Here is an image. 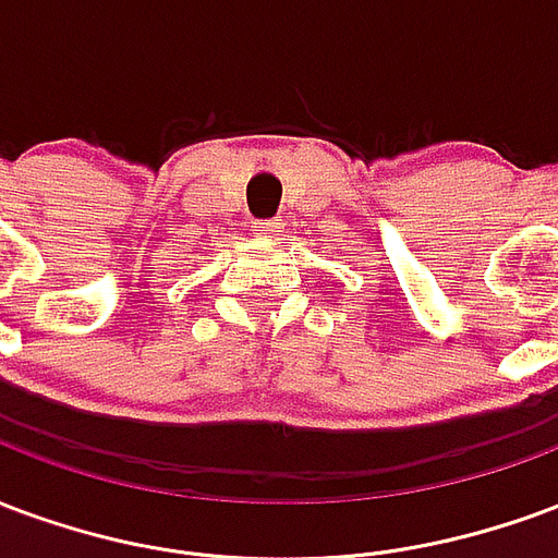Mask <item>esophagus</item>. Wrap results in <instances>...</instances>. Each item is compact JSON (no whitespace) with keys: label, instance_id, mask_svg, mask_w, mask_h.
Returning a JSON list of instances; mask_svg holds the SVG:
<instances>
[{"label":"esophagus","instance_id":"34e87169","mask_svg":"<svg viewBox=\"0 0 558 558\" xmlns=\"http://www.w3.org/2000/svg\"><path fill=\"white\" fill-rule=\"evenodd\" d=\"M252 229L258 231L262 238H276V234H279V229H282V222H279V219H258Z\"/></svg>","mask_w":558,"mask_h":558}]
</instances>
